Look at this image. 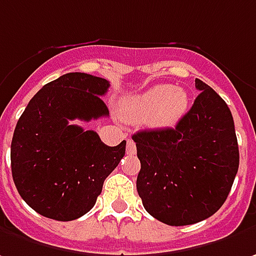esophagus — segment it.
Instances as JSON below:
<instances>
[{
    "instance_id": "obj_1",
    "label": "esophagus",
    "mask_w": 256,
    "mask_h": 256,
    "mask_svg": "<svg viewBox=\"0 0 256 256\" xmlns=\"http://www.w3.org/2000/svg\"><path fill=\"white\" fill-rule=\"evenodd\" d=\"M128 154H136V143L133 140H128Z\"/></svg>"
}]
</instances>
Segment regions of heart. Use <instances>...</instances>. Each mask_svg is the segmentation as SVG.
Here are the masks:
<instances>
[{
  "mask_svg": "<svg viewBox=\"0 0 256 256\" xmlns=\"http://www.w3.org/2000/svg\"><path fill=\"white\" fill-rule=\"evenodd\" d=\"M187 92L174 84H156L148 90L132 96L123 103L124 114L130 120L146 122L152 119L158 128H174L188 110Z\"/></svg>",
  "mask_w": 256,
  "mask_h": 256,
  "instance_id": "b5f03b06",
  "label": "heart"
}]
</instances>
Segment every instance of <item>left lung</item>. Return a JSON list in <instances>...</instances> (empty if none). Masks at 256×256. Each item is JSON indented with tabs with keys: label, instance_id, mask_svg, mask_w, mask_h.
Listing matches in <instances>:
<instances>
[{
	"label": "left lung",
	"instance_id": "1",
	"mask_svg": "<svg viewBox=\"0 0 256 256\" xmlns=\"http://www.w3.org/2000/svg\"><path fill=\"white\" fill-rule=\"evenodd\" d=\"M200 94L174 128L133 134L142 168L137 192L146 211L172 226L206 220L228 197L240 166L230 108L196 79Z\"/></svg>",
	"mask_w": 256,
	"mask_h": 256
}]
</instances>
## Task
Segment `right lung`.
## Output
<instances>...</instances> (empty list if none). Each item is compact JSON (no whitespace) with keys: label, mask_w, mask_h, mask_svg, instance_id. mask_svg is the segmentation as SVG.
Wrapping results in <instances>:
<instances>
[{"label":"right lung","mask_w":256,"mask_h":256,"mask_svg":"<svg viewBox=\"0 0 256 256\" xmlns=\"http://www.w3.org/2000/svg\"><path fill=\"white\" fill-rule=\"evenodd\" d=\"M110 84L72 72L46 84L21 114L11 143V170L22 200L38 214L72 221L89 212L103 181L126 153V140L106 146L70 120L109 116L100 96Z\"/></svg>","instance_id":"add662e5"}]
</instances>
